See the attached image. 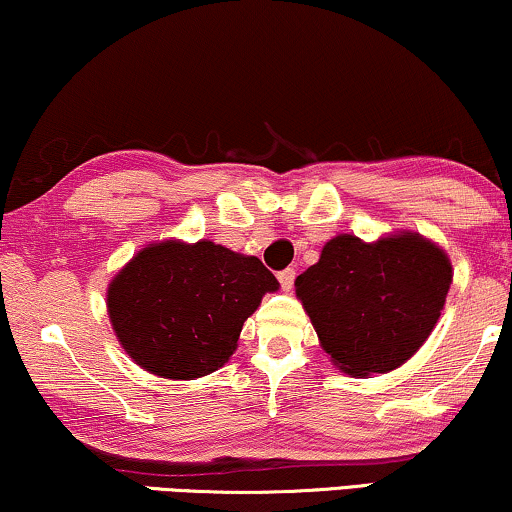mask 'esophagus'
Instances as JSON below:
<instances>
[{
    "mask_svg": "<svg viewBox=\"0 0 512 512\" xmlns=\"http://www.w3.org/2000/svg\"><path fill=\"white\" fill-rule=\"evenodd\" d=\"M278 280H280V287H283L285 292L292 290L294 285V269H283L278 273Z\"/></svg>",
    "mask_w": 512,
    "mask_h": 512,
    "instance_id": "obj_1",
    "label": "esophagus"
}]
</instances>
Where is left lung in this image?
Returning <instances> with one entry per match:
<instances>
[{
  "instance_id": "obj_1",
  "label": "left lung",
  "mask_w": 512,
  "mask_h": 512,
  "mask_svg": "<svg viewBox=\"0 0 512 512\" xmlns=\"http://www.w3.org/2000/svg\"><path fill=\"white\" fill-rule=\"evenodd\" d=\"M452 264L415 232L364 243L341 234L294 287L318 338L350 376L387 373L420 350L441 318Z\"/></svg>"
}]
</instances>
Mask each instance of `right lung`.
Masks as SVG:
<instances>
[{
    "label": "right lung",
    "mask_w": 512,
    "mask_h": 512,
    "mask_svg": "<svg viewBox=\"0 0 512 512\" xmlns=\"http://www.w3.org/2000/svg\"><path fill=\"white\" fill-rule=\"evenodd\" d=\"M278 280L257 257L201 239L162 241L136 253L111 280L115 336L141 369L194 380L218 371Z\"/></svg>",
    "instance_id": "1"
}]
</instances>
